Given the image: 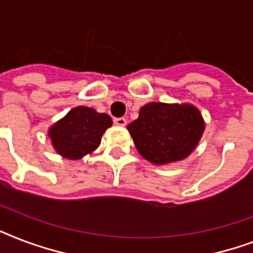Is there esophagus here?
<instances>
[{"mask_svg": "<svg viewBox=\"0 0 253 253\" xmlns=\"http://www.w3.org/2000/svg\"><path fill=\"white\" fill-rule=\"evenodd\" d=\"M114 123L117 126H126L127 119L125 117H121V118H114Z\"/></svg>", "mask_w": 253, "mask_h": 253, "instance_id": "obj_1", "label": "esophagus"}]
</instances>
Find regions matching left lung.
Returning <instances> with one entry per match:
<instances>
[{
  "label": "left lung",
  "mask_w": 253,
  "mask_h": 253,
  "mask_svg": "<svg viewBox=\"0 0 253 253\" xmlns=\"http://www.w3.org/2000/svg\"><path fill=\"white\" fill-rule=\"evenodd\" d=\"M127 128L143 158L154 164H168L192 154L205 123L192 105L151 102L140 109L139 118Z\"/></svg>",
  "instance_id": "obj_1"
}]
</instances>
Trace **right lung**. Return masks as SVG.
I'll return each mask as SVG.
<instances>
[{
    "label": "right lung",
    "mask_w": 253,
    "mask_h": 253,
    "mask_svg": "<svg viewBox=\"0 0 253 253\" xmlns=\"http://www.w3.org/2000/svg\"><path fill=\"white\" fill-rule=\"evenodd\" d=\"M111 118L85 106L75 107L53 125L48 135L55 150L67 159L77 160L99 146L101 136L111 126Z\"/></svg>",
    "instance_id": "add662e5"
}]
</instances>
